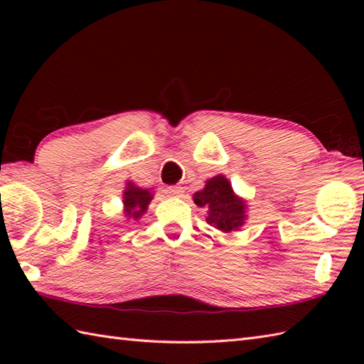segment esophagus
Returning a JSON list of instances; mask_svg holds the SVG:
<instances>
[{
    "instance_id": "esophagus-1",
    "label": "esophagus",
    "mask_w": 364,
    "mask_h": 364,
    "mask_svg": "<svg viewBox=\"0 0 364 364\" xmlns=\"http://www.w3.org/2000/svg\"><path fill=\"white\" fill-rule=\"evenodd\" d=\"M183 192H184L183 188H180V186H168V188H166V194L173 196V197H181Z\"/></svg>"
}]
</instances>
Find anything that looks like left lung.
<instances>
[{
	"label": "left lung",
	"instance_id": "obj_1",
	"mask_svg": "<svg viewBox=\"0 0 364 364\" xmlns=\"http://www.w3.org/2000/svg\"><path fill=\"white\" fill-rule=\"evenodd\" d=\"M194 202L200 208H206V222L223 233L237 230L244 223L245 203L235 196L225 176L211 178L203 191L194 194Z\"/></svg>",
	"mask_w": 364,
	"mask_h": 364
}]
</instances>
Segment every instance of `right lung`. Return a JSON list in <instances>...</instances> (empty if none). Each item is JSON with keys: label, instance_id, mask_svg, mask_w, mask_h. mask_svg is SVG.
<instances>
[{"label": "right lung", "instance_id": "obj_1", "mask_svg": "<svg viewBox=\"0 0 364 364\" xmlns=\"http://www.w3.org/2000/svg\"><path fill=\"white\" fill-rule=\"evenodd\" d=\"M151 194L146 189L136 188L134 184L129 183L128 189L123 192V203H125V213L129 218L139 219L141 215L146 211V206H149Z\"/></svg>", "mask_w": 364, "mask_h": 364}]
</instances>
